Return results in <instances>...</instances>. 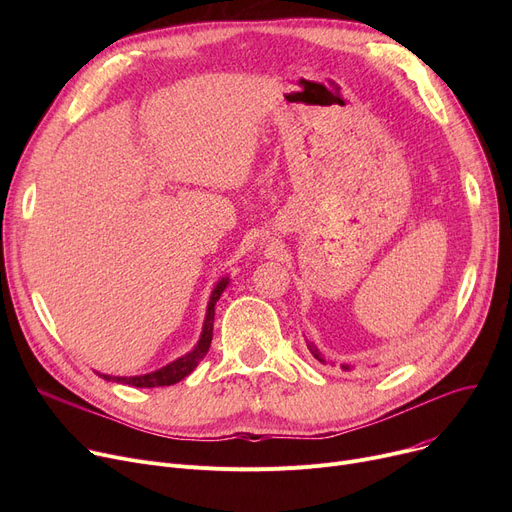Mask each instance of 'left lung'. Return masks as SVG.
<instances>
[{"label": "left lung", "instance_id": "1", "mask_svg": "<svg viewBox=\"0 0 512 512\" xmlns=\"http://www.w3.org/2000/svg\"><path fill=\"white\" fill-rule=\"evenodd\" d=\"M307 346H309V351H311V355H313V357H315V359H317L319 363H328V361H326L324 357H321V353L317 351V346H313V342H309V340H307ZM340 367H342L344 371H351V369H353L351 365H340Z\"/></svg>", "mask_w": 512, "mask_h": 512}]
</instances>
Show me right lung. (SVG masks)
Instances as JSON below:
<instances>
[{
	"instance_id": "obj_1",
	"label": "right lung",
	"mask_w": 512,
	"mask_h": 512,
	"mask_svg": "<svg viewBox=\"0 0 512 512\" xmlns=\"http://www.w3.org/2000/svg\"><path fill=\"white\" fill-rule=\"evenodd\" d=\"M230 284V278L224 276L218 280V284L213 286L211 297L207 303V311H205V321H203V330L201 336L197 340V344L193 346V351H188L186 355L178 357L176 361L159 367L151 373H143V375H107V373H99V378L107 380V382H118V384H126V386H134V388H159V386H172L178 384L180 380H184L188 373H191L201 359L207 355L209 346H211V338H213V317H215V303L220 301L222 292L226 290V286Z\"/></svg>"
}]
</instances>
